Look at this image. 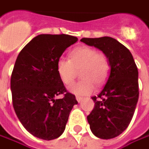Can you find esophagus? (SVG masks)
Wrapping results in <instances>:
<instances>
[{
  "label": "esophagus",
  "instance_id": "esophagus-1",
  "mask_svg": "<svg viewBox=\"0 0 149 149\" xmlns=\"http://www.w3.org/2000/svg\"><path fill=\"white\" fill-rule=\"evenodd\" d=\"M76 99H77V101L78 102H80L82 100V97H79V96H77V97H76Z\"/></svg>",
  "mask_w": 149,
  "mask_h": 149
}]
</instances>
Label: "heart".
I'll return each mask as SVG.
<instances>
[{
    "label": "heart",
    "instance_id": "heart-1",
    "mask_svg": "<svg viewBox=\"0 0 149 149\" xmlns=\"http://www.w3.org/2000/svg\"><path fill=\"white\" fill-rule=\"evenodd\" d=\"M70 60L61 57L56 62V72L61 81L71 85L81 70V81L69 87L76 95H88L94 91V84L100 87L107 81L110 72V62L107 55L89 46L74 48L70 53Z\"/></svg>",
    "mask_w": 149,
    "mask_h": 149
}]
</instances>
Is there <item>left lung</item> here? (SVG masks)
Listing matches in <instances>:
<instances>
[{
	"instance_id": "8db88e82",
	"label": "left lung",
	"mask_w": 149,
	"mask_h": 149,
	"mask_svg": "<svg viewBox=\"0 0 149 149\" xmlns=\"http://www.w3.org/2000/svg\"><path fill=\"white\" fill-rule=\"evenodd\" d=\"M81 42L101 50L110 62L106 85L92 97L95 105L87 118L95 136L113 139L126 129L133 118L139 100V71L130 51L116 39L84 37Z\"/></svg>"
}]
</instances>
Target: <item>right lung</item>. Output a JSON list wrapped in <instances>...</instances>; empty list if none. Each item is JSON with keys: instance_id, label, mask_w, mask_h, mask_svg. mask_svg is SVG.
Listing matches in <instances>:
<instances>
[{"instance_id": "1", "label": "right lung", "mask_w": 149, "mask_h": 149, "mask_svg": "<svg viewBox=\"0 0 149 149\" xmlns=\"http://www.w3.org/2000/svg\"><path fill=\"white\" fill-rule=\"evenodd\" d=\"M77 42L76 36L42 34L20 52L10 77L12 104L16 116L31 134L44 140L57 139L77 104L56 72L64 51ZM60 94L62 99L57 100Z\"/></svg>"}]
</instances>
